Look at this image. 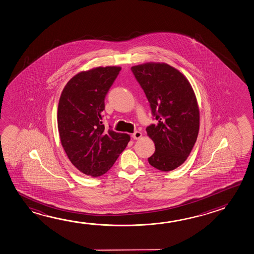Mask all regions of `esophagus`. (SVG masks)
<instances>
[{"mask_svg": "<svg viewBox=\"0 0 254 254\" xmlns=\"http://www.w3.org/2000/svg\"><path fill=\"white\" fill-rule=\"evenodd\" d=\"M141 137L142 133L140 131H135V132L132 134V138H133L134 139H139Z\"/></svg>", "mask_w": 254, "mask_h": 254, "instance_id": "esophagus-1", "label": "esophagus"}]
</instances>
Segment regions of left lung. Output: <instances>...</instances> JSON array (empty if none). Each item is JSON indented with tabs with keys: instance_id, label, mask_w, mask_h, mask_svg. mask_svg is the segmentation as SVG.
<instances>
[{
	"instance_id": "obj_1",
	"label": "left lung",
	"mask_w": 254,
	"mask_h": 254,
	"mask_svg": "<svg viewBox=\"0 0 254 254\" xmlns=\"http://www.w3.org/2000/svg\"><path fill=\"white\" fill-rule=\"evenodd\" d=\"M131 71L158 121L146 128L155 146L148 163L170 172L184 164L197 138L200 112L194 91L185 75L166 63L147 62Z\"/></svg>"
}]
</instances>
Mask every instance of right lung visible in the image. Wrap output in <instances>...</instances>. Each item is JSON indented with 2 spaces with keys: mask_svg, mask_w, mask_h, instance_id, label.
I'll return each mask as SVG.
<instances>
[{
  "mask_svg": "<svg viewBox=\"0 0 254 254\" xmlns=\"http://www.w3.org/2000/svg\"><path fill=\"white\" fill-rule=\"evenodd\" d=\"M121 66H98L69 80L58 107L61 145L70 162L88 176H101L110 170L128 145L129 134L106 129L102 124L105 97Z\"/></svg>",
  "mask_w": 254,
  "mask_h": 254,
  "instance_id": "obj_1",
  "label": "right lung"
}]
</instances>
